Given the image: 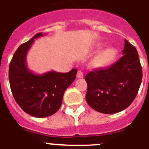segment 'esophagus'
<instances>
[{
  "label": "esophagus",
  "mask_w": 149,
  "mask_h": 149,
  "mask_svg": "<svg viewBox=\"0 0 149 149\" xmlns=\"http://www.w3.org/2000/svg\"><path fill=\"white\" fill-rule=\"evenodd\" d=\"M76 77L78 79H81V78L84 77V74H83V72L81 70H79L77 73V75H76Z\"/></svg>",
  "instance_id": "34e87169"
}]
</instances>
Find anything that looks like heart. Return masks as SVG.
Here are the masks:
<instances>
[{
	"label": "heart",
	"instance_id": "obj_1",
	"mask_svg": "<svg viewBox=\"0 0 149 149\" xmlns=\"http://www.w3.org/2000/svg\"><path fill=\"white\" fill-rule=\"evenodd\" d=\"M116 55L115 50L112 48H108L101 51L93 60V65L95 67H103L109 64Z\"/></svg>",
	"mask_w": 149,
	"mask_h": 149
}]
</instances>
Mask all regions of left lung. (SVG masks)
I'll use <instances>...</instances> for the list:
<instances>
[{"label":"left lung","instance_id":"obj_1","mask_svg":"<svg viewBox=\"0 0 149 149\" xmlns=\"http://www.w3.org/2000/svg\"><path fill=\"white\" fill-rule=\"evenodd\" d=\"M122 56L107 68L95 69L85 76L86 100L100 113L123 111L136 97L142 81V68L136 48L125 39Z\"/></svg>","mask_w":149,"mask_h":149}]
</instances>
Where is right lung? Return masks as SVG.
<instances>
[{
    "mask_svg": "<svg viewBox=\"0 0 149 149\" xmlns=\"http://www.w3.org/2000/svg\"><path fill=\"white\" fill-rule=\"evenodd\" d=\"M41 36L42 33L35 35L19 47L8 70L10 87L14 100L24 112L37 118L52 116L58 111L65 91L73 83L77 73V69L73 68L68 73L51 70L36 74L27 68V52L35 39Z\"/></svg>",
    "mask_w": 149,
    "mask_h": 149,
    "instance_id": "add662e5",
    "label": "right lung"
}]
</instances>
